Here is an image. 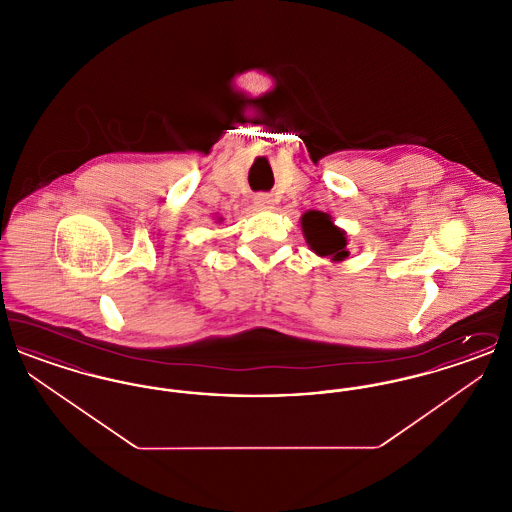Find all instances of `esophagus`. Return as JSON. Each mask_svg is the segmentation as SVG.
Wrapping results in <instances>:
<instances>
[{"label":"esophagus","instance_id":"1","mask_svg":"<svg viewBox=\"0 0 512 512\" xmlns=\"http://www.w3.org/2000/svg\"><path fill=\"white\" fill-rule=\"evenodd\" d=\"M255 205H257L259 209H272L274 197L270 194H257L255 195Z\"/></svg>","mask_w":512,"mask_h":512}]
</instances>
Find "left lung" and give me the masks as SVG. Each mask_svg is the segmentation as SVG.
<instances>
[{
    "instance_id": "8db88e82",
    "label": "left lung",
    "mask_w": 512,
    "mask_h": 512,
    "mask_svg": "<svg viewBox=\"0 0 512 512\" xmlns=\"http://www.w3.org/2000/svg\"><path fill=\"white\" fill-rule=\"evenodd\" d=\"M301 228L307 244L320 257H330L332 261H343L349 255L347 236L332 222L330 215L322 211H307L301 217Z\"/></svg>"
}]
</instances>
